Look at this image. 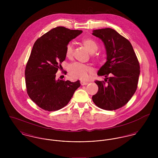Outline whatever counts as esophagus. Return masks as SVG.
Wrapping results in <instances>:
<instances>
[{"mask_svg":"<svg viewBox=\"0 0 158 158\" xmlns=\"http://www.w3.org/2000/svg\"><path fill=\"white\" fill-rule=\"evenodd\" d=\"M80 83H81V85L82 86H85V85H88V82H87V81H80Z\"/></svg>","mask_w":158,"mask_h":158,"instance_id":"34e87169","label":"esophagus"}]
</instances>
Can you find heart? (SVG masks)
<instances>
[{
  "label": "heart",
  "mask_w": 158,
  "mask_h": 158,
  "mask_svg": "<svg viewBox=\"0 0 158 158\" xmlns=\"http://www.w3.org/2000/svg\"><path fill=\"white\" fill-rule=\"evenodd\" d=\"M83 44L91 53H94L97 51L98 48V44L92 39L85 38L82 41ZM73 53V46L69 43L66 47V56L69 58H71ZM93 58L95 60H98L99 56L97 55H93ZM94 70L90 66L81 63H73L71 64L69 67V73L70 78L73 79H80L86 80L88 77V75L92 73Z\"/></svg>",
  "instance_id": "obj_1"
}]
</instances>
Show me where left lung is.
<instances>
[{
    "mask_svg": "<svg viewBox=\"0 0 158 158\" xmlns=\"http://www.w3.org/2000/svg\"><path fill=\"white\" fill-rule=\"evenodd\" d=\"M92 35L103 42L107 57L97 73L98 76H105V81H95L98 90L92 98L100 108L115 110L125 105L135 93L139 63L130 42L115 30H94Z\"/></svg>",
    "mask_w": 158,
    "mask_h": 158,
    "instance_id": "1",
    "label": "left lung"
}]
</instances>
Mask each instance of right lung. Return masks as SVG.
Wrapping results in <instances>:
<instances>
[{"label":"right lung","instance_id":"obj_1","mask_svg":"<svg viewBox=\"0 0 158 158\" xmlns=\"http://www.w3.org/2000/svg\"><path fill=\"white\" fill-rule=\"evenodd\" d=\"M81 33L57 27L38 38L33 46L25 70L27 92L43 110L53 111L63 108L80 86V80H56V73L65 60L66 45Z\"/></svg>","mask_w":158,"mask_h":158}]
</instances>
